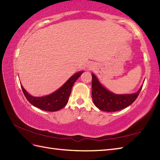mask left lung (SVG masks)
I'll return each mask as SVG.
<instances>
[{
    "label": "left lung",
    "mask_w": 160,
    "mask_h": 160,
    "mask_svg": "<svg viewBox=\"0 0 160 160\" xmlns=\"http://www.w3.org/2000/svg\"><path fill=\"white\" fill-rule=\"evenodd\" d=\"M142 86L135 93L117 95L107 90L92 73V98L94 104L105 112H116L131 105L135 101Z\"/></svg>",
    "instance_id": "8db88e82"
}]
</instances>
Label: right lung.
I'll return each instance as SVG.
<instances>
[{"mask_svg": "<svg viewBox=\"0 0 160 160\" xmlns=\"http://www.w3.org/2000/svg\"><path fill=\"white\" fill-rule=\"evenodd\" d=\"M82 73L83 72H79L75 73L58 90L44 97H32L28 93L23 87H21L26 98L32 106L48 112H54L66 106L73 84Z\"/></svg>", "mask_w": 160, "mask_h": 160, "instance_id": "1", "label": "right lung"}]
</instances>
